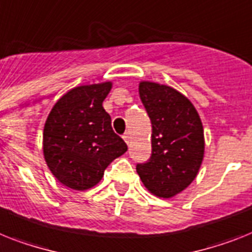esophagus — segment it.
Here are the masks:
<instances>
[{
  "mask_svg": "<svg viewBox=\"0 0 252 252\" xmlns=\"http://www.w3.org/2000/svg\"><path fill=\"white\" fill-rule=\"evenodd\" d=\"M130 139H131V136H130V134H128V132H126V134L124 135V140L126 141V143H130Z\"/></svg>",
  "mask_w": 252,
  "mask_h": 252,
  "instance_id": "esophagus-1",
  "label": "esophagus"
}]
</instances>
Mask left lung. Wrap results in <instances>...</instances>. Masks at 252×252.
<instances>
[{
	"instance_id": "obj_1",
	"label": "left lung",
	"mask_w": 252,
	"mask_h": 252,
	"mask_svg": "<svg viewBox=\"0 0 252 252\" xmlns=\"http://www.w3.org/2000/svg\"><path fill=\"white\" fill-rule=\"evenodd\" d=\"M139 95L152 122V155L136 171L152 194L171 198L198 174L205 152L201 118L183 94L143 81Z\"/></svg>"
}]
</instances>
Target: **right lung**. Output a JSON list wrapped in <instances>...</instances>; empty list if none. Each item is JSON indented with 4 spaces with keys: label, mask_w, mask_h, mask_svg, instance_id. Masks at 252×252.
<instances>
[{
    "label": "right lung",
    "mask_w": 252,
    "mask_h": 252,
    "mask_svg": "<svg viewBox=\"0 0 252 252\" xmlns=\"http://www.w3.org/2000/svg\"><path fill=\"white\" fill-rule=\"evenodd\" d=\"M112 82L85 85L63 95L43 128V156L50 171L70 189L96 186L104 170L127 151L112 128L103 101Z\"/></svg>",
    "instance_id": "add662e5"
}]
</instances>
